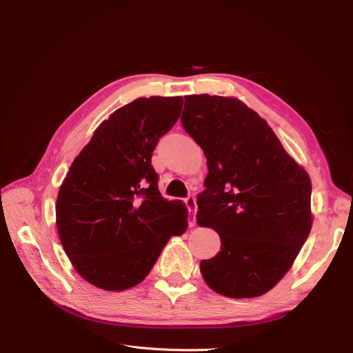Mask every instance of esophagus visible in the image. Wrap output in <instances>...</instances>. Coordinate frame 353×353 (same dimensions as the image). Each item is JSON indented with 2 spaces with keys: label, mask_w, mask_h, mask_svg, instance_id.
<instances>
[{
  "label": "esophagus",
  "mask_w": 353,
  "mask_h": 353,
  "mask_svg": "<svg viewBox=\"0 0 353 353\" xmlns=\"http://www.w3.org/2000/svg\"><path fill=\"white\" fill-rule=\"evenodd\" d=\"M185 205H187V208L188 209H191V210H196V197L194 196H188L187 199H185ZM196 223V218L193 216V219L190 221V225H194Z\"/></svg>",
  "instance_id": "esophagus-1"
}]
</instances>
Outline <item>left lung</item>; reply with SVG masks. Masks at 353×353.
Instances as JSON below:
<instances>
[{
  "label": "left lung",
  "instance_id": "8db88e82",
  "mask_svg": "<svg viewBox=\"0 0 353 353\" xmlns=\"http://www.w3.org/2000/svg\"><path fill=\"white\" fill-rule=\"evenodd\" d=\"M184 100L181 123L209 169L197 222L221 237V250L200 262V272L219 294L261 296L290 270L311 232V179L241 101L209 94Z\"/></svg>",
  "mask_w": 353,
  "mask_h": 353
}]
</instances>
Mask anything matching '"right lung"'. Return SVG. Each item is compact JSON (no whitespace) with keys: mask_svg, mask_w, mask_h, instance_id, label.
<instances>
[{"mask_svg":"<svg viewBox=\"0 0 353 353\" xmlns=\"http://www.w3.org/2000/svg\"><path fill=\"white\" fill-rule=\"evenodd\" d=\"M183 97L137 99L110 114L73 160L57 196L60 241L81 276L103 290L140 284L187 209L162 197L154 148L178 121Z\"/></svg>","mask_w":353,"mask_h":353,"instance_id":"obj_1","label":"right lung"}]
</instances>
